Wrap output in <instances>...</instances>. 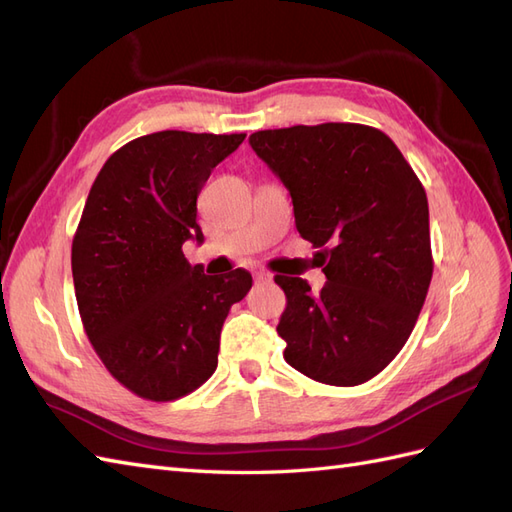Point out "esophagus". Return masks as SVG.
Wrapping results in <instances>:
<instances>
[{"label":"esophagus","mask_w":512,"mask_h":512,"mask_svg":"<svg viewBox=\"0 0 512 512\" xmlns=\"http://www.w3.org/2000/svg\"><path fill=\"white\" fill-rule=\"evenodd\" d=\"M254 280H256V282H269V280H271V275L260 271V273H254Z\"/></svg>","instance_id":"1"}]
</instances>
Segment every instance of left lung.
<instances>
[{
	"mask_svg": "<svg viewBox=\"0 0 512 512\" xmlns=\"http://www.w3.org/2000/svg\"><path fill=\"white\" fill-rule=\"evenodd\" d=\"M292 196L294 222L327 284L275 275L286 294L277 333L307 378L356 386L404 348L425 303L433 258L423 183L384 132L320 123L250 136Z\"/></svg>",
	"mask_w": 512,
	"mask_h": 512,
	"instance_id": "1",
	"label": "left lung"
}]
</instances>
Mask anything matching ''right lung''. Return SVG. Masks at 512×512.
Returning a JSON list of instances; mask_svg holds the SVG:
<instances>
[{"instance_id":"add662e5","label":"right lung","mask_w":512,"mask_h":512,"mask_svg":"<svg viewBox=\"0 0 512 512\" xmlns=\"http://www.w3.org/2000/svg\"><path fill=\"white\" fill-rule=\"evenodd\" d=\"M245 134L153 132L108 158L72 239L83 329L119 384L149 401L196 391L218 367L230 305L252 288L190 267L181 245L203 241L196 200Z\"/></svg>"}]
</instances>
